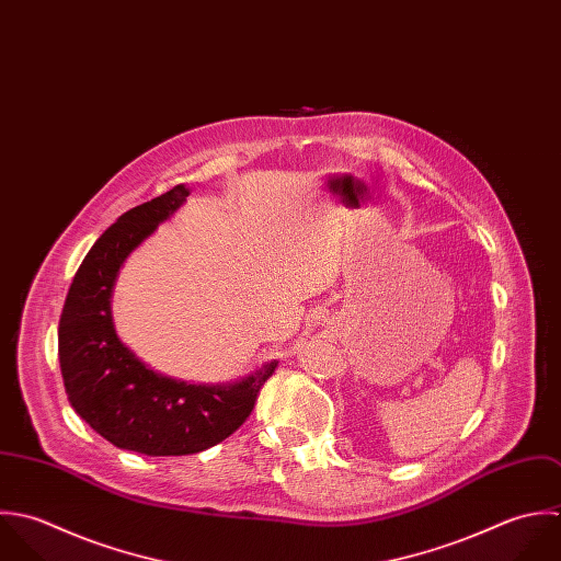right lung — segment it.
<instances>
[{
	"instance_id": "1",
	"label": "right lung",
	"mask_w": 561,
	"mask_h": 561,
	"mask_svg": "<svg viewBox=\"0 0 561 561\" xmlns=\"http://www.w3.org/2000/svg\"><path fill=\"white\" fill-rule=\"evenodd\" d=\"M187 195L176 185L106 228L78 267L58 324L60 373L76 413L117 448L150 457L193 455L224 442L278 366L270 362L226 385H193L150 370L119 342L111 318L119 267Z\"/></svg>"
}]
</instances>
